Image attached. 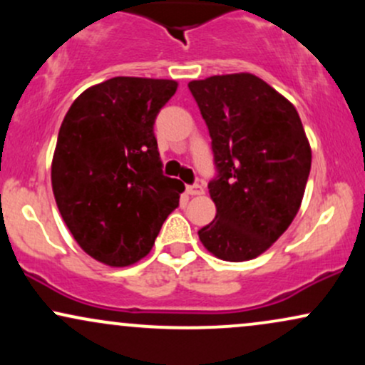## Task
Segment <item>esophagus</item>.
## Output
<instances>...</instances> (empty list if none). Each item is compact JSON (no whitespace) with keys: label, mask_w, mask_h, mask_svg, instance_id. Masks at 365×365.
<instances>
[{"label":"esophagus","mask_w":365,"mask_h":365,"mask_svg":"<svg viewBox=\"0 0 365 365\" xmlns=\"http://www.w3.org/2000/svg\"><path fill=\"white\" fill-rule=\"evenodd\" d=\"M187 194L188 195H202L204 194V187L195 183V185H187Z\"/></svg>","instance_id":"esophagus-1"}]
</instances>
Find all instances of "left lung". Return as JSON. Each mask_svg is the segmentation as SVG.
I'll list each match as a JSON object with an SVG mask.
<instances>
[{"label":"left lung","mask_w":365,"mask_h":365,"mask_svg":"<svg viewBox=\"0 0 365 365\" xmlns=\"http://www.w3.org/2000/svg\"><path fill=\"white\" fill-rule=\"evenodd\" d=\"M212 140L217 177L209 182L216 217L199 230L217 259L266 252L302 204L312 150L295 106L252 73L188 82Z\"/></svg>","instance_id":"1"}]
</instances>
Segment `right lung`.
Instances as JSON below:
<instances>
[{
	"label": "right lung",
	"mask_w": 365,
	"mask_h": 365,
	"mask_svg": "<svg viewBox=\"0 0 365 365\" xmlns=\"http://www.w3.org/2000/svg\"><path fill=\"white\" fill-rule=\"evenodd\" d=\"M166 78L115 77L75 99L51 163L60 215L96 261L125 267L145 257L185 185L163 175L154 120L177 92Z\"/></svg>",
	"instance_id": "1"
}]
</instances>
